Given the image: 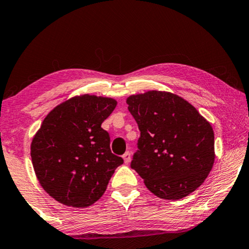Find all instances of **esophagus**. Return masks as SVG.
<instances>
[{"label": "esophagus", "instance_id": "1", "mask_svg": "<svg viewBox=\"0 0 249 249\" xmlns=\"http://www.w3.org/2000/svg\"><path fill=\"white\" fill-rule=\"evenodd\" d=\"M122 158H124V161L125 164H129L130 163V160H131V153L130 152H125L124 155H122Z\"/></svg>", "mask_w": 249, "mask_h": 249}]
</instances>
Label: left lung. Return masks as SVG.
I'll list each match as a JSON object with an SVG mask.
<instances>
[{"instance_id":"left-lung-1","label":"left lung","mask_w":249,"mask_h":249,"mask_svg":"<svg viewBox=\"0 0 249 249\" xmlns=\"http://www.w3.org/2000/svg\"><path fill=\"white\" fill-rule=\"evenodd\" d=\"M125 102L141 130L131 168L147 189L169 200L195 192L215 159L210 122L188 101L170 91L147 90Z\"/></svg>"}]
</instances>
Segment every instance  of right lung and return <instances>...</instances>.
<instances>
[{
  "instance_id": "right-lung-1",
  "label": "right lung",
  "mask_w": 249,
  "mask_h": 249,
  "mask_svg": "<svg viewBox=\"0 0 249 249\" xmlns=\"http://www.w3.org/2000/svg\"><path fill=\"white\" fill-rule=\"evenodd\" d=\"M117 103L111 97L77 95L51 110L34 135V171L56 202L72 207L91 205L124 163L111 153L110 136L101 127Z\"/></svg>"
}]
</instances>
